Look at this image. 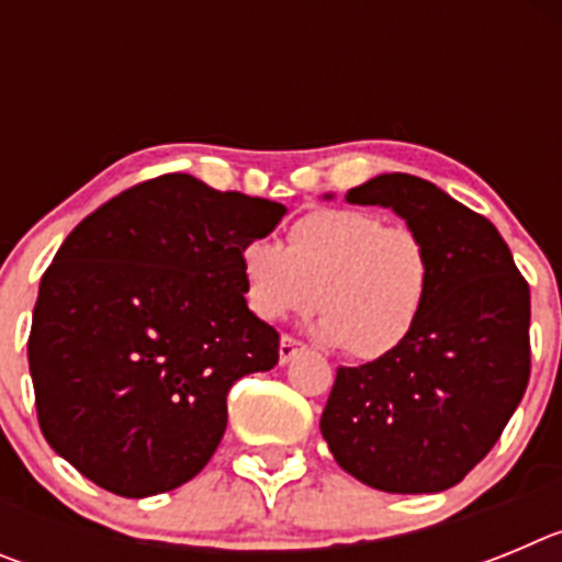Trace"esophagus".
<instances>
[{
    "label": "esophagus",
    "instance_id": "esophagus-1",
    "mask_svg": "<svg viewBox=\"0 0 562 562\" xmlns=\"http://www.w3.org/2000/svg\"><path fill=\"white\" fill-rule=\"evenodd\" d=\"M301 351H304V342H297L295 337L284 335L281 337V342H278V362H281V366H286V362H290L292 357L301 355Z\"/></svg>",
    "mask_w": 562,
    "mask_h": 562
}]
</instances>
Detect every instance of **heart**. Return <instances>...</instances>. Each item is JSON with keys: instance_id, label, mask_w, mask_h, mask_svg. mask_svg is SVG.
<instances>
[{"instance_id": "1", "label": "heart", "mask_w": 562, "mask_h": 562, "mask_svg": "<svg viewBox=\"0 0 562 562\" xmlns=\"http://www.w3.org/2000/svg\"><path fill=\"white\" fill-rule=\"evenodd\" d=\"M238 267L252 315L281 321L317 301V337L357 360H380L414 335L434 281L430 250L414 227L355 207L306 213L286 247L252 238Z\"/></svg>"}]
</instances>
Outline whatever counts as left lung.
I'll return each instance as SVG.
<instances>
[{"label":"left lung","mask_w":562,"mask_h":562,"mask_svg":"<svg viewBox=\"0 0 562 562\" xmlns=\"http://www.w3.org/2000/svg\"><path fill=\"white\" fill-rule=\"evenodd\" d=\"M346 202L391 207L414 227L430 250L434 281L400 349L337 369L321 434L362 484L441 493L493 450L524 400L529 284L493 222L434 182L380 173Z\"/></svg>","instance_id":"left-lung-1"}]
</instances>
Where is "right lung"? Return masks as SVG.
<instances>
[{"instance_id": "right-lung-1", "label": "right lung", "mask_w": 562, "mask_h": 562, "mask_svg": "<svg viewBox=\"0 0 562 562\" xmlns=\"http://www.w3.org/2000/svg\"><path fill=\"white\" fill-rule=\"evenodd\" d=\"M286 207L162 173L89 213L42 276L27 340L38 425L123 498L177 490L220 448L227 391L278 362L238 258Z\"/></svg>"}]
</instances>
